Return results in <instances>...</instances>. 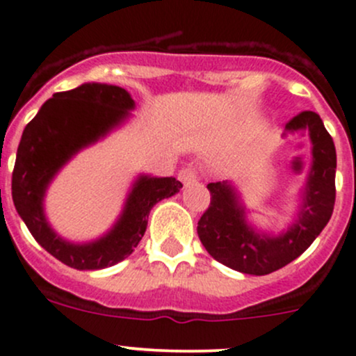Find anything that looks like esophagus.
<instances>
[{
    "label": "esophagus",
    "mask_w": 356,
    "mask_h": 356,
    "mask_svg": "<svg viewBox=\"0 0 356 356\" xmlns=\"http://www.w3.org/2000/svg\"><path fill=\"white\" fill-rule=\"evenodd\" d=\"M178 178L181 179L183 185H190V183L195 181V179H197V171L193 170V168H185V170L179 171Z\"/></svg>",
    "instance_id": "esophagus-1"
}]
</instances>
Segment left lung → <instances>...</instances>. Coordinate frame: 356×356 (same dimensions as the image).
Returning <instances> with one entry per match:
<instances>
[{"label": "left lung", "mask_w": 356, "mask_h": 356, "mask_svg": "<svg viewBox=\"0 0 356 356\" xmlns=\"http://www.w3.org/2000/svg\"><path fill=\"white\" fill-rule=\"evenodd\" d=\"M288 134L309 135L312 163L293 222L280 234L264 233L248 222L240 193L229 181L209 183L211 205L200 218L197 233L212 259L229 269L264 276L281 269L312 245L329 222L336 200V147L321 116L296 115L284 127Z\"/></svg>", "instance_id": "8db88e82"}]
</instances>
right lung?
Listing matches in <instances>:
<instances>
[{"mask_svg": "<svg viewBox=\"0 0 356 356\" xmlns=\"http://www.w3.org/2000/svg\"><path fill=\"white\" fill-rule=\"evenodd\" d=\"M131 109L135 101L122 87L82 83L47 99L22 134L12 178L15 209L35 241L73 269H104L127 259L147 229L151 209L183 186L173 177L140 175L113 228L87 243L65 240L51 228L44 212V197L51 181L75 154L122 127L131 116Z\"/></svg>", "mask_w": 356, "mask_h": 356, "instance_id": "1", "label": "right lung"}]
</instances>
